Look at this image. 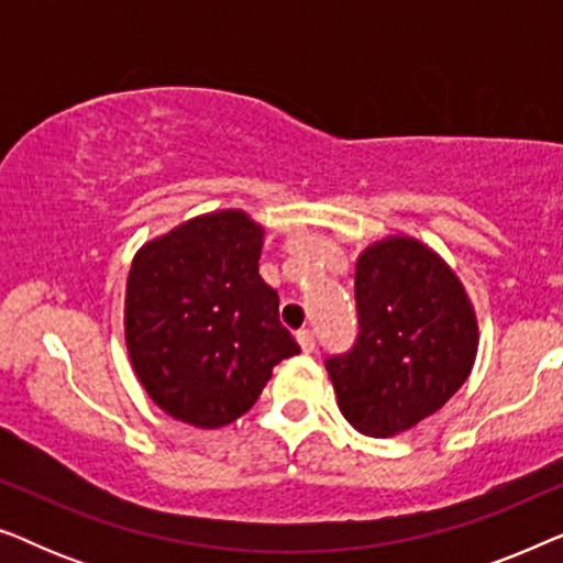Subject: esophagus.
Returning a JSON list of instances; mask_svg holds the SVG:
<instances>
[{"label":"esophagus","mask_w":563,"mask_h":563,"mask_svg":"<svg viewBox=\"0 0 563 563\" xmlns=\"http://www.w3.org/2000/svg\"><path fill=\"white\" fill-rule=\"evenodd\" d=\"M297 341H299V349H302L305 353H312V351H314V335H312V330H299Z\"/></svg>","instance_id":"1"}]
</instances>
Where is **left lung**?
<instances>
[{
	"mask_svg": "<svg viewBox=\"0 0 563 563\" xmlns=\"http://www.w3.org/2000/svg\"><path fill=\"white\" fill-rule=\"evenodd\" d=\"M358 341L328 358L338 407L358 433L399 435L441 410L472 374L479 322L456 272L410 235L356 258Z\"/></svg>",
	"mask_w": 563,
	"mask_h": 563,
	"instance_id": "left-lung-1",
	"label": "left lung"
}]
</instances>
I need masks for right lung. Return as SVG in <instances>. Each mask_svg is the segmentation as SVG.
<instances>
[{"mask_svg": "<svg viewBox=\"0 0 563 563\" xmlns=\"http://www.w3.org/2000/svg\"><path fill=\"white\" fill-rule=\"evenodd\" d=\"M264 225L243 210L197 214L137 249L125 343L148 397L174 420L214 430L256 402L299 353L279 295L258 276Z\"/></svg>", "mask_w": 563, "mask_h": 563, "instance_id": "obj_1", "label": "right lung"}]
</instances>
